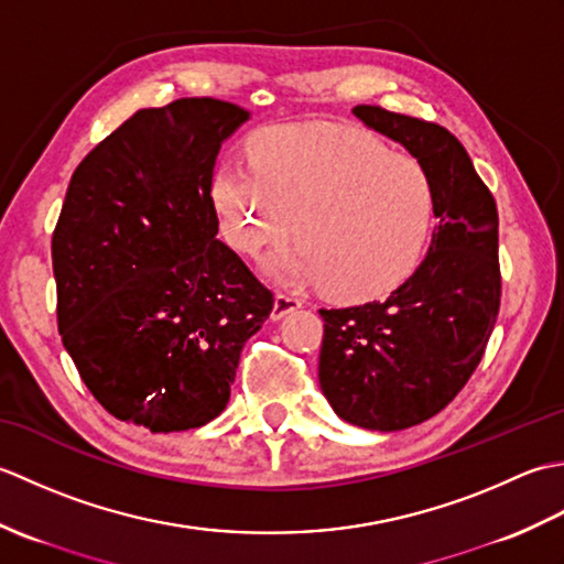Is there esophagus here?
<instances>
[{"label":"esophagus","mask_w":564,"mask_h":564,"mask_svg":"<svg viewBox=\"0 0 564 564\" xmlns=\"http://www.w3.org/2000/svg\"><path fill=\"white\" fill-rule=\"evenodd\" d=\"M301 305H303L301 297H295V295H291V293H275L271 317H273V319H281L283 315L293 313V310H297Z\"/></svg>","instance_id":"1"}]
</instances>
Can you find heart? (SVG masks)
Returning <instances> with one entry per match:
<instances>
[{"instance_id": "1", "label": "heart", "mask_w": 564, "mask_h": 564, "mask_svg": "<svg viewBox=\"0 0 564 564\" xmlns=\"http://www.w3.org/2000/svg\"><path fill=\"white\" fill-rule=\"evenodd\" d=\"M245 152L249 164H218L213 203L239 254L259 257L293 230L297 242L267 263L279 281L366 303L400 289L422 263L436 196L414 158L319 121L261 128Z\"/></svg>"}]
</instances>
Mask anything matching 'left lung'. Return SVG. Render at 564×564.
<instances>
[{
	"mask_svg": "<svg viewBox=\"0 0 564 564\" xmlns=\"http://www.w3.org/2000/svg\"><path fill=\"white\" fill-rule=\"evenodd\" d=\"M354 116L429 172L438 225L386 301L319 310V388L344 422L400 431L438 414L482 361L501 301L499 213L451 130L368 104Z\"/></svg>",
	"mask_w": 564,
	"mask_h": 564,
	"instance_id": "1",
	"label": "left lung"
}]
</instances>
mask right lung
Returning <instances> with one entry per match:
<instances>
[{
    "label": "right lung",
    "mask_w": 564,
    "mask_h": 564,
    "mask_svg": "<svg viewBox=\"0 0 564 564\" xmlns=\"http://www.w3.org/2000/svg\"><path fill=\"white\" fill-rule=\"evenodd\" d=\"M249 113L191 97L140 109L72 174L53 232L57 329L79 378L121 422L208 424L273 293L218 235L213 170Z\"/></svg>",
    "instance_id": "obj_1"
}]
</instances>
